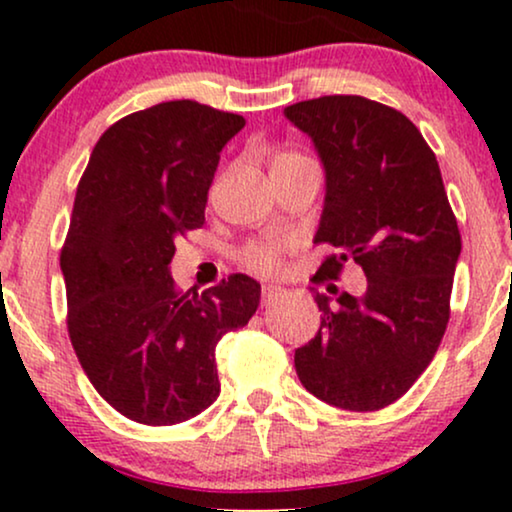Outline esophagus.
<instances>
[{
  "instance_id": "1",
  "label": "esophagus",
  "mask_w": 512,
  "mask_h": 512,
  "mask_svg": "<svg viewBox=\"0 0 512 512\" xmlns=\"http://www.w3.org/2000/svg\"><path fill=\"white\" fill-rule=\"evenodd\" d=\"M281 296H284V289H281V286H274V284L262 286V305H272L274 301H279Z\"/></svg>"
}]
</instances>
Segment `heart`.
<instances>
[{
  "mask_svg": "<svg viewBox=\"0 0 512 512\" xmlns=\"http://www.w3.org/2000/svg\"><path fill=\"white\" fill-rule=\"evenodd\" d=\"M286 250H289V243L281 238H252L240 245L236 257L240 267L252 274H274L281 267V257Z\"/></svg>",
  "mask_w": 512,
  "mask_h": 512,
  "instance_id": "b5f03b06",
  "label": "heart"
}]
</instances>
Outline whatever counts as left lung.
<instances>
[{
	"label": "left lung",
	"instance_id": "1",
	"mask_svg": "<svg viewBox=\"0 0 512 512\" xmlns=\"http://www.w3.org/2000/svg\"><path fill=\"white\" fill-rule=\"evenodd\" d=\"M284 115L315 142L327 195L315 243L330 245L315 284L356 262L361 298L330 305L317 293L320 330L296 349V373L322 402L375 411L397 402L436 356L450 320L462 250L436 154L414 122L363 96H322Z\"/></svg>",
	"mask_w": 512,
	"mask_h": 512
}]
</instances>
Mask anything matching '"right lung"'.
Segmentation results:
<instances>
[{"mask_svg":"<svg viewBox=\"0 0 512 512\" xmlns=\"http://www.w3.org/2000/svg\"><path fill=\"white\" fill-rule=\"evenodd\" d=\"M243 115L168 101L110 125L76 187L60 267L67 332L110 407L146 426L192 419L219 397L216 344L245 327L260 284L231 274L180 291L175 240L202 228L219 154Z\"/></svg>","mask_w":512,"mask_h":512,"instance_id":"add662e5","label":"right lung"}]
</instances>
